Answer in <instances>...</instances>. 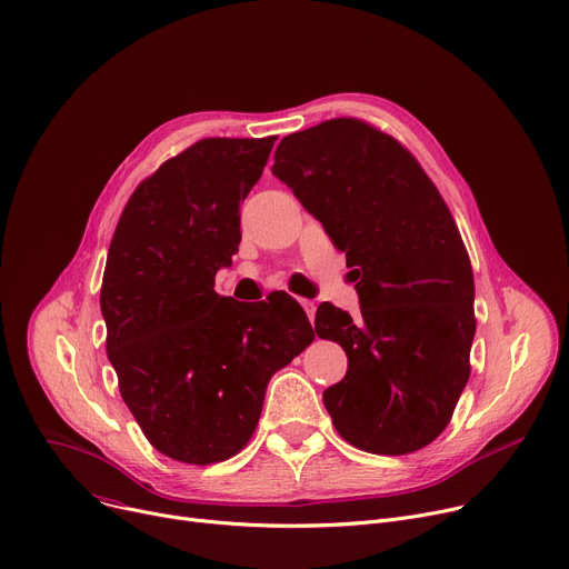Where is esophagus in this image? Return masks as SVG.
Wrapping results in <instances>:
<instances>
[{"instance_id":"obj_1","label":"esophagus","mask_w":569,"mask_h":569,"mask_svg":"<svg viewBox=\"0 0 569 569\" xmlns=\"http://www.w3.org/2000/svg\"><path fill=\"white\" fill-rule=\"evenodd\" d=\"M300 305H302L305 315H308V319H310V321H315V315H317V302H315V300H308V298H300Z\"/></svg>"}]
</instances>
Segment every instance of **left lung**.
Masks as SVG:
<instances>
[{
	"label": "left lung",
	"mask_w": 569,
	"mask_h": 569,
	"mask_svg": "<svg viewBox=\"0 0 569 569\" xmlns=\"http://www.w3.org/2000/svg\"><path fill=\"white\" fill-rule=\"evenodd\" d=\"M273 174L356 267L360 317L323 302L315 330L348 358L323 406L348 445L378 456L428 447L469 380L473 273L460 230L415 154L360 118L289 134Z\"/></svg>",
	"instance_id": "1"
}]
</instances>
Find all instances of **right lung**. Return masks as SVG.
<instances>
[{
	"instance_id": "add662e5",
	"label": "right lung",
	"mask_w": 569,
	"mask_h": 569,
	"mask_svg": "<svg viewBox=\"0 0 569 569\" xmlns=\"http://www.w3.org/2000/svg\"><path fill=\"white\" fill-rule=\"evenodd\" d=\"M276 137L200 139L129 196L100 291L107 358L148 442L187 465L237 456L267 385L315 341L300 305L257 308L218 296L216 271L239 250V207Z\"/></svg>"
}]
</instances>
